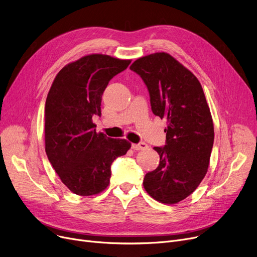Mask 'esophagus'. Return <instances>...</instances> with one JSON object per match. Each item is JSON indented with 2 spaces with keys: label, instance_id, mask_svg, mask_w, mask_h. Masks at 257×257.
Here are the masks:
<instances>
[{
  "label": "esophagus",
  "instance_id": "esophagus-1",
  "mask_svg": "<svg viewBox=\"0 0 257 257\" xmlns=\"http://www.w3.org/2000/svg\"><path fill=\"white\" fill-rule=\"evenodd\" d=\"M131 148H132L133 150H137V151H139V150H146L147 148H148V145H147V144H145V143L132 144V145H131Z\"/></svg>",
  "mask_w": 257,
  "mask_h": 257
}]
</instances>
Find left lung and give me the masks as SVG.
<instances>
[{
	"instance_id": "left-lung-1",
	"label": "left lung",
	"mask_w": 257,
	"mask_h": 257,
	"mask_svg": "<svg viewBox=\"0 0 257 257\" xmlns=\"http://www.w3.org/2000/svg\"><path fill=\"white\" fill-rule=\"evenodd\" d=\"M130 70L147 85L153 113L168 120L165 147H154L159 166L146 174L144 187L156 201L176 204L195 192L209 166L214 131L203 88L165 52L139 58Z\"/></svg>"
}]
</instances>
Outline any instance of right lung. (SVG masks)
Masks as SVG:
<instances>
[{"label": "right lung", "mask_w": 257, "mask_h": 257, "mask_svg": "<svg viewBox=\"0 0 257 257\" xmlns=\"http://www.w3.org/2000/svg\"><path fill=\"white\" fill-rule=\"evenodd\" d=\"M131 60L91 54L66 64L54 79L45 106L46 153L62 183L79 196H92L109 184L113 160L131 144L96 131L108 82Z\"/></svg>", "instance_id": "add662e5"}]
</instances>
